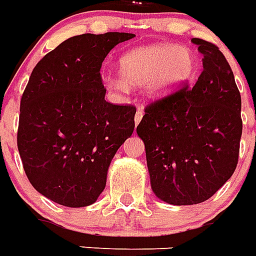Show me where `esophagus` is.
<instances>
[{
    "instance_id": "obj_1",
    "label": "esophagus",
    "mask_w": 256,
    "mask_h": 256,
    "mask_svg": "<svg viewBox=\"0 0 256 256\" xmlns=\"http://www.w3.org/2000/svg\"><path fill=\"white\" fill-rule=\"evenodd\" d=\"M142 116H144V111H142V108L138 106V111H136V115H134V124L138 126V122H141V118H142Z\"/></svg>"
}]
</instances>
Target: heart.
I'll use <instances>...</instances> for the list:
<instances>
[{"instance_id": "b5f03b06", "label": "heart", "mask_w": 256, "mask_h": 256, "mask_svg": "<svg viewBox=\"0 0 256 256\" xmlns=\"http://www.w3.org/2000/svg\"><path fill=\"white\" fill-rule=\"evenodd\" d=\"M197 62L190 48L173 44H154L128 51L118 60L120 79H108L110 87L124 90L145 86L153 99L180 90L196 74Z\"/></svg>"}]
</instances>
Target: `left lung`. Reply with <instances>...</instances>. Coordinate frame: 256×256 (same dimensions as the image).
Segmentation results:
<instances>
[{"mask_svg": "<svg viewBox=\"0 0 256 256\" xmlns=\"http://www.w3.org/2000/svg\"><path fill=\"white\" fill-rule=\"evenodd\" d=\"M192 42L204 55L196 84L148 104L136 128L153 193L177 206L201 204L224 185L238 164L242 136L232 67L216 44Z\"/></svg>", "mask_w": 256, "mask_h": 256, "instance_id": "left-lung-1", "label": "left lung"}]
</instances>
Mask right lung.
<instances>
[{
  "instance_id": "1",
  "label": "right lung",
  "mask_w": 256,
  "mask_h": 256,
  "mask_svg": "<svg viewBox=\"0 0 256 256\" xmlns=\"http://www.w3.org/2000/svg\"><path fill=\"white\" fill-rule=\"evenodd\" d=\"M130 32L71 36L34 67L20 108L17 145L36 192L68 208L92 205L118 149L134 130V106L104 99L100 68Z\"/></svg>"
}]
</instances>
